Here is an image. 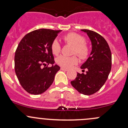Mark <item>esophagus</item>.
I'll list each match as a JSON object with an SVG mask.
<instances>
[{
    "instance_id": "34e87169",
    "label": "esophagus",
    "mask_w": 128,
    "mask_h": 128,
    "mask_svg": "<svg viewBox=\"0 0 128 128\" xmlns=\"http://www.w3.org/2000/svg\"><path fill=\"white\" fill-rule=\"evenodd\" d=\"M60 70H64V71H68V69H66V68H60Z\"/></svg>"
}]
</instances>
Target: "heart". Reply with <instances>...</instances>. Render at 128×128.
Returning <instances> with one entry per match:
<instances>
[{
    "instance_id": "b5f03b06",
    "label": "heart",
    "mask_w": 128,
    "mask_h": 128,
    "mask_svg": "<svg viewBox=\"0 0 128 128\" xmlns=\"http://www.w3.org/2000/svg\"><path fill=\"white\" fill-rule=\"evenodd\" d=\"M63 40L66 44L72 45V54H77L82 59H86L90 54V48L88 45L85 42L84 37L77 33H70L65 34L63 36ZM51 50L54 55L59 54L61 51V46L58 40H54L51 44ZM56 63L60 66L66 68H70L74 65L78 63V58L76 56L70 57L62 56L56 58Z\"/></svg>"
}]
</instances>
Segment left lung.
<instances>
[{
  "label": "left lung",
  "mask_w": 128,
  "mask_h": 128,
  "mask_svg": "<svg viewBox=\"0 0 128 128\" xmlns=\"http://www.w3.org/2000/svg\"><path fill=\"white\" fill-rule=\"evenodd\" d=\"M87 33L92 42V50L89 58L80 67L86 74L77 73L71 85L80 94L90 95L98 91L106 81L112 69V52L106 41L100 34L89 30Z\"/></svg>",
  "instance_id": "obj_1"
}]
</instances>
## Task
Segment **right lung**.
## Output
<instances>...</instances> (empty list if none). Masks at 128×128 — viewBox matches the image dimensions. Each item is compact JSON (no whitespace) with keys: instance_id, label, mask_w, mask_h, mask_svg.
<instances>
[{"instance_id":"obj_1","label":"right lung","mask_w":128,"mask_h":128,"mask_svg":"<svg viewBox=\"0 0 128 128\" xmlns=\"http://www.w3.org/2000/svg\"><path fill=\"white\" fill-rule=\"evenodd\" d=\"M60 31L36 30L27 33L19 42L15 54V71L21 86L29 94L44 92L60 69L59 66L53 65L50 46ZM50 64L52 66L48 67Z\"/></svg>"}]
</instances>
